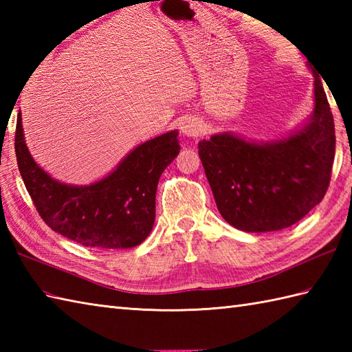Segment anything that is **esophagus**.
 I'll return each instance as SVG.
<instances>
[{"instance_id": "34e87169", "label": "esophagus", "mask_w": 352, "mask_h": 352, "mask_svg": "<svg viewBox=\"0 0 352 352\" xmlns=\"http://www.w3.org/2000/svg\"><path fill=\"white\" fill-rule=\"evenodd\" d=\"M182 131L186 134V136H190V138H198L201 133H203V126L198 121H186L182 126Z\"/></svg>"}]
</instances>
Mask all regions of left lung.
Listing matches in <instances>:
<instances>
[{
    "mask_svg": "<svg viewBox=\"0 0 352 352\" xmlns=\"http://www.w3.org/2000/svg\"><path fill=\"white\" fill-rule=\"evenodd\" d=\"M315 111L294 136L252 144L214 134L198 144L218 210L230 226L265 233L294 226L324 199L336 153L334 119L319 74Z\"/></svg>",
    "mask_w": 352,
    "mask_h": 352,
    "instance_id": "1",
    "label": "left lung"
}]
</instances>
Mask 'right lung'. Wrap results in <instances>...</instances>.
Here are the masks:
<instances>
[{
  "label": "right lung",
  "mask_w": 352,
  "mask_h": 352,
  "mask_svg": "<svg viewBox=\"0 0 352 352\" xmlns=\"http://www.w3.org/2000/svg\"><path fill=\"white\" fill-rule=\"evenodd\" d=\"M18 115L14 153L25 188L47 226L83 246L133 248L151 233L155 192L162 172L180 153L178 133L154 138L91 186H68L51 178L30 155Z\"/></svg>",
  "instance_id": "add662e5"
}]
</instances>
